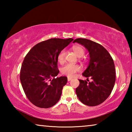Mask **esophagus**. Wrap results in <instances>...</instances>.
I'll use <instances>...</instances> for the list:
<instances>
[{
	"mask_svg": "<svg viewBox=\"0 0 132 132\" xmlns=\"http://www.w3.org/2000/svg\"><path fill=\"white\" fill-rule=\"evenodd\" d=\"M68 81H70V80H71V78L68 77Z\"/></svg>",
	"mask_w": 132,
	"mask_h": 132,
	"instance_id": "obj_1",
	"label": "esophagus"
}]
</instances>
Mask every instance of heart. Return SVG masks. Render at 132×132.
Returning a JSON list of instances; mask_svg holds the SVG:
<instances>
[{
    "mask_svg": "<svg viewBox=\"0 0 132 132\" xmlns=\"http://www.w3.org/2000/svg\"><path fill=\"white\" fill-rule=\"evenodd\" d=\"M72 50L78 57H81L84 54V50L81 46L75 45L72 47ZM66 52L64 50H62L57 55V61L60 63H62L65 60ZM80 67L78 64H67L62 67L61 69V73L63 75L67 76L69 77H75L76 73L80 70Z\"/></svg>",
    "mask_w": 132,
    "mask_h": 132,
    "instance_id": "1",
    "label": "heart"
}]
</instances>
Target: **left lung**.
I'll return each instance as SVG.
<instances>
[{"mask_svg":"<svg viewBox=\"0 0 132 132\" xmlns=\"http://www.w3.org/2000/svg\"><path fill=\"white\" fill-rule=\"evenodd\" d=\"M81 44L90 53V63L82 75L86 80H79L76 89L78 98L88 106L101 104L110 95L116 80L115 64L112 57L101 45L85 38H77L73 43ZM92 81L89 82V77Z\"/></svg>","mask_w":132,"mask_h":132,"instance_id":"1","label":"left lung"}]
</instances>
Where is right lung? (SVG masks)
Here are the masks:
<instances>
[{
  "label": "right lung",
  "mask_w": 132,
  "mask_h": 132,
  "mask_svg": "<svg viewBox=\"0 0 132 132\" xmlns=\"http://www.w3.org/2000/svg\"><path fill=\"white\" fill-rule=\"evenodd\" d=\"M73 38H51L35 45L24 57L20 79L24 93L36 106L48 108L59 101L68 78L56 77L57 55Z\"/></svg>",
  "instance_id": "add662e5"
}]
</instances>
